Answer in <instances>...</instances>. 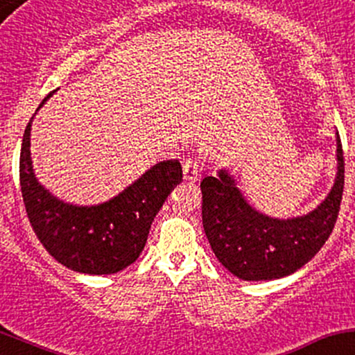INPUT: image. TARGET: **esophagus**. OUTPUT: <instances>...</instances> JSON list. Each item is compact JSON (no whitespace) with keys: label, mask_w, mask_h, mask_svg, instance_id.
I'll return each mask as SVG.
<instances>
[{"label":"esophagus","mask_w":355,"mask_h":355,"mask_svg":"<svg viewBox=\"0 0 355 355\" xmlns=\"http://www.w3.org/2000/svg\"><path fill=\"white\" fill-rule=\"evenodd\" d=\"M182 174H184L186 181H189V182L198 181V178H199V164H198L196 159H193V157L186 159L184 164H182Z\"/></svg>","instance_id":"1"}]
</instances>
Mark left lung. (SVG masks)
Here are the masks:
<instances>
[{
  "label": "left lung",
  "instance_id": "8db88e82",
  "mask_svg": "<svg viewBox=\"0 0 355 355\" xmlns=\"http://www.w3.org/2000/svg\"><path fill=\"white\" fill-rule=\"evenodd\" d=\"M337 173L324 201L306 214L273 218L253 208L226 167L201 181L202 226L220 263L245 282L284 278L309 263L336 225L344 191V154L338 132Z\"/></svg>",
  "mask_w": 355,
  "mask_h": 355
}]
</instances>
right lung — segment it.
I'll return each mask as SVG.
<instances>
[{"label":"right lung","mask_w":355,"mask_h":355,"mask_svg":"<svg viewBox=\"0 0 355 355\" xmlns=\"http://www.w3.org/2000/svg\"><path fill=\"white\" fill-rule=\"evenodd\" d=\"M55 92L43 98L37 112ZM35 115L23 135L19 184L28 220L38 240L58 263L73 272L112 275L132 265L144 250L159 209L181 182L179 161L157 162L109 201L71 205L53 196L35 176L30 150Z\"/></svg>","instance_id":"right-lung-1"}]
</instances>
